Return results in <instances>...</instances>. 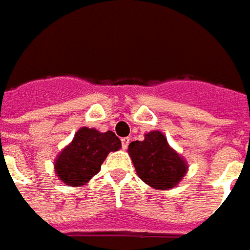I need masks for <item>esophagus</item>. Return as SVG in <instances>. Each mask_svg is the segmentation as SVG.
<instances>
[{
  "label": "esophagus",
  "mask_w": 250,
  "mask_h": 250,
  "mask_svg": "<svg viewBox=\"0 0 250 250\" xmlns=\"http://www.w3.org/2000/svg\"><path fill=\"white\" fill-rule=\"evenodd\" d=\"M129 143H130V138L125 137V138H123V139H121V145H123V148L124 149L127 148V146H129Z\"/></svg>",
  "instance_id": "34e87169"
}]
</instances>
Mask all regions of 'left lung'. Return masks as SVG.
<instances>
[{
  "label": "left lung",
  "instance_id": "obj_1",
  "mask_svg": "<svg viewBox=\"0 0 250 250\" xmlns=\"http://www.w3.org/2000/svg\"><path fill=\"white\" fill-rule=\"evenodd\" d=\"M127 152L138 177L156 189L175 187L188 169L185 159L171 148L159 130L147 133L143 141L131 142Z\"/></svg>",
  "mask_w": 250,
  "mask_h": 250
}]
</instances>
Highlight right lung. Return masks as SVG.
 <instances>
[{
  "label": "right lung",
  "instance_id": "add662e5",
  "mask_svg": "<svg viewBox=\"0 0 250 250\" xmlns=\"http://www.w3.org/2000/svg\"><path fill=\"white\" fill-rule=\"evenodd\" d=\"M121 148V141L113 131L81 127L73 141L55 159V173L63 183L83 186L101 170L107 155Z\"/></svg>",
  "mask_w": 250,
  "mask_h": 250
}]
</instances>
